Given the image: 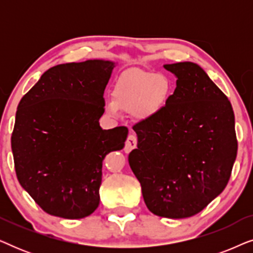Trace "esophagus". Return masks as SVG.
<instances>
[{
  "instance_id": "obj_1",
  "label": "esophagus",
  "mask_w": 253,
  "mask_h": 253,
  "mask_svg": "<svg viewBox=\"0 0 253 253\" xmlns=\"http://www.w3.org/2000/svg\"><path fill=\"white\" fill-rule=\"evenodd\" d=\"M136 146H137V136L134 133L131 132L126 138L124 151H126V153H129V152L132 151L133 148H136Z\"/></svg>"
}]
</instances>
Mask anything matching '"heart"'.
<instances>
[{"instance_id": "1", "label": "heart", "mask_w": 253, "mask_h": 253, "mask_svg": "<svg viewBox=\"0 0 253 253\" xmlns=\"http://www.w3.org/2000/svg\"><path fill=\"white\" fill-rule=\"evenodd\" d=\"M170 84L162 75L131 69L117 79L113 89V101L106 102L107 112L116 115L119 109L131 112L139 120L159 114L167 102Z\"/></svg>"}]
</instances>
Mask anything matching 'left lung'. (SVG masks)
<instances>
[{
    "label": "left lung",
    "mask_w": 253,
    "mask_h": 253,
    "mask_svg": "<svg viewBox=\"0 0 253 253\" xmlns=\"http://www.w3.org/2000/svg\"><path fill=\"white\" fill-rule=\"evenodd\" d=\"M177 77L162 110L132 126L129 165L155 215L190 217L223 191L237 155L235 116L224 93L192 62L166 64Z\"/></svg>",
    "instance_id": "obj_1"
}]
</instances>
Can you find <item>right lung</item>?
<instances>
[{"instance_id": "right-lung-1", "label": "right lung", "mask_w": 253, "mask_h": 253, "mask_svg": "<svg viewBox=\"0 0 253 253\" xmlns=\"http://www.w3.org/2000/svg\"><path fill=\"white\" fill-rule=\"evenodd\" d=\"M114 67L102 60L55 65L17 107L11 136L17 178L50 215L82 219L94 212L103 159L124 147L126 126L102 130L99 124Z\"/></svg>"}]
</instances>
